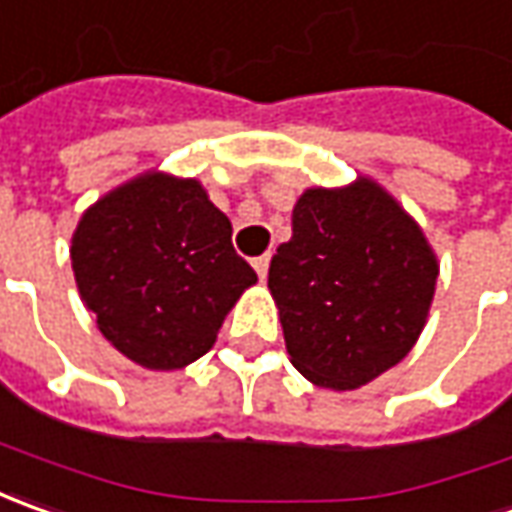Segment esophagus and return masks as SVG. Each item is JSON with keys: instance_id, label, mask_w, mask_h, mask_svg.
I'll list each match as a JSON object with an SVG mask.
<instances>
[{"instance_id": "34e87169", "label": "esophagus", "mask_w": 512, "mask_h": 512, "mask_svg": "<svg viewBox=\"0 0 512 512\" xmlns=\"http://www.w3.org/2000/svg\"><path fill=\"white\" fill-rule=\"evenodd\" d=\"M269 263H272V255H260L252 260V266H255V272L260 280H266V274H269Z\"/></svg>"}]
</instances>
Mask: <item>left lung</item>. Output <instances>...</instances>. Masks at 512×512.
<instances>
[{
	"mask_svg": "<svg viewBox=\"0 0 512 512\" xmlns=\"http://www.w3.org/2000/svg\"><path fill=\"white\" fill-rule=\"evenodd\" d=\"M436 274L419 226L374 181L303 192L269 266L294 368L334 391L377 379L414 348Z\"/></svg>",
	"mask_w": 512,
	"mask_h": 512,
	"instance_id": "1",
	"label": "left lung"
}]
</instances>
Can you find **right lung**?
Here are the masks:
<instances>
[{
    "instance_id": "right-lung-1",
    "label": "right lung",
    "mask_w": 512,
    "mask_h": 512,
    "mask_svg": "<svg viewBox=\"0 0 512 512\" xmlns=\"http://www.w3.org/2000/svg\"><path fill=\"white\" fill-rule=\"evenodd\" d=\"M70 257L98 331L152 371L203 357L226 311L257 280L232 246V223L201 184L161 172L90 206Z\"/></svg>"
}]
</instances>
